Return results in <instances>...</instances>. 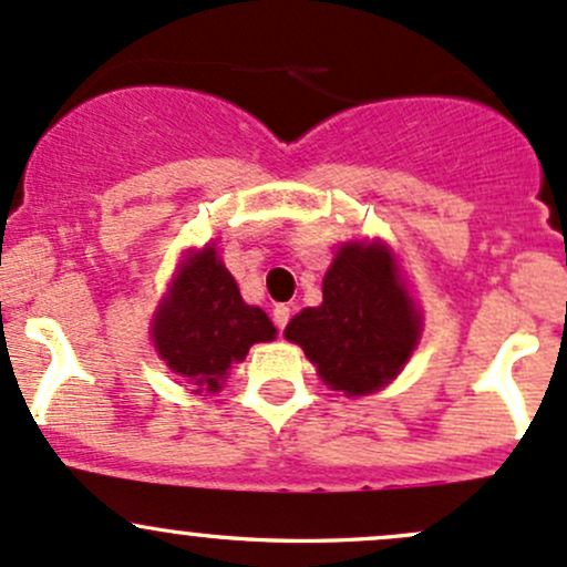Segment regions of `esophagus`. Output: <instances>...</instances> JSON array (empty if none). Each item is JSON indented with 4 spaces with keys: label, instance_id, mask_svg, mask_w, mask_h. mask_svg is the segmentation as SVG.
<instances>
[{
    "label": "esophagus",
    "instance_id": "1",
    "mask_svg": "<svg viewBox=\"0 0 567 567\" xmlns=\"http://www.w3.org/2000/svg\"><path fill=\"white\" fill-rule=\"evenodd\" d=\"M271 318H274V326L282 331L285 326L290 323V307H288V303H277V307H274V312H271Z\"/></svg>",
    "mask_w": 567,
    "mask_h": 567
}]
</instances>
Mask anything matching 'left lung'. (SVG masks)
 <instances>
[{
    "label": "left lung",
    "mask_w": 567,
    "mask_h": 567,
    "mask_svg": "<svg viewBox=\"0 0 567 567\" xmlns=\"http://www.w3.org/2000/svg\"><path fill=\"white\" fill-rule=\"evenodd\" d=\"M421 320L393 274L383 244L339 249L323 279V303L303 309L285 329L333 391L350 396L383 389L419 344Z\"/></svg>",
    "instance_id": "1"
}]
</instances>
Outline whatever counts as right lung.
<instances>
[{"label": "right lung", "mask_w": 567, "mask_h": 567, "mask_svg": "<svg viewBox=\"0 0 567 567\" xmlns=\"http://www.w3.org/2000/svg\"><path fill=\"white\" fill-rule=\"evenodd\" d=\"M274 333L277 329L264 309L244 303L214 247L182 268L152 329L159 359L195 393L223 389L230 363Z\"/></svg>", "instance_id": "right-lung-1"}]
</instances>
